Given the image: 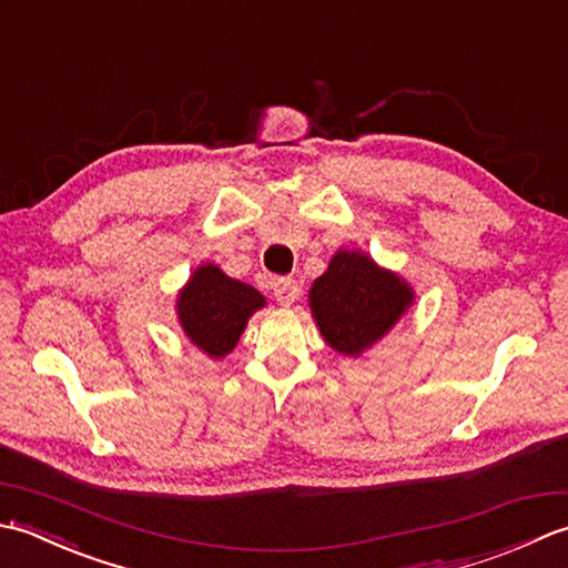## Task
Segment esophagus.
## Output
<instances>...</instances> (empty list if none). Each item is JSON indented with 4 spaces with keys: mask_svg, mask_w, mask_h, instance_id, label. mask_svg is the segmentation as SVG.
Listing matches in <instances>:
<instances>
[{
    "mask_svg": "<svg viewBox=\"0 0 568 568\" xmlns=\"http://www.w3.org/2000/svg\"><path fill=\"white\" fill-rule=\"evenodd\" d=\"M273 295H275V300H277V305L291 307L293 303H297L300 287H297V283L293 281V277H277V281L273 283Z\"/></svg>",
    "mask_w": 568,
    "mask_h": 568,
    "instance_id": "1",
    "label": "esophagus"
}]
</instances>
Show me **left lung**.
I'll return each mask as SVG.
<instances>
[{"mask_svg":"<svg viewBox=\"0 0 568 568\" xmlns=\"http://www.w3.org/2000/svg\"><path fill=\"white\" fill-rule=\"evenodd\" d=\"M307 300L324 342L336 354L358 358L407 315L415 291L368 253L339 248L312 283Z\"/></svg>","mask_w":568,"mask_h":568,"instance_id":"1","label":"left lung"}]
</instances>
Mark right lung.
<instances>
[{
  "mask_svg": "<svg viewBox=\"0 0 568 568\" xmlns=\"http://www.w3.org/2000/svg\"><path fill=\"white\" fill-rule=\"evenodd\" d=\"M265 297L248 283L229 277L216 263L197 265L175 297L178 322L204 356L224 358L234 352L253 312Z\"/></svg>",
  "mask_w": 568,
  "mask_h": 568,
  "instance_id": "1",
  "label": "right lung"
}]
</instances>
